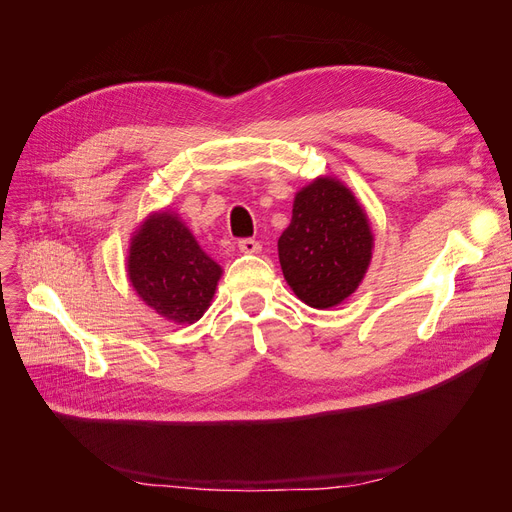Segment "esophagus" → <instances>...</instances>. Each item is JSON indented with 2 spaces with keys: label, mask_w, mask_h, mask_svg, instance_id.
Masks as SVG:
<instances>
[{
  "label": "esophagus",
  "mask_w": 512,
  "mask_h": 512,
  "mask_svg": "<svg viewBox=\"0 0 512 512\" xmlns=\"http://www.w3.org/2000/svg\"><path fill=\"white\" fill-rule=\"evenodd\" d=\"M239 250L243 254H258L260 252V243L256 239H241L239 241Z\"/></svg>",
  "instance_id": "1"
}]
</instances>
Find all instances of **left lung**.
<instances>
[{
	"label": "left lung",
	"instance_id": "1",
	"mask_svg": "<svg viewBox=\"0 0 512 512\" xmlns=\"http://www.w3.org/2000/svg\"><path fill=\"white\" fill-rule=\"evenodd\" d=\"M374 235L342 181L320 177L294 196L290 226L277 241L288 286L309 307L327 309L359 288Z\"/></svg>",
	"mask_w": 512,
	"mask_h": 512
}]
</instances>
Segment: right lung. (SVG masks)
<instances>
[{"instance_id":"add662e5","label":"right lung","mask_w":512,"mask_h":512,"mask_svg":"<svg viewBox=\"0 0 512 512\" xmlns=\"http://www.w3.org/2000/svg\"><path fill=\"white\" fill-rule=\"evenodd\" d=\"M128 277L151 309L177 324H192L209 309L222 269L175 213H153L134 232Z\"/></svg>"}]
</instances>
